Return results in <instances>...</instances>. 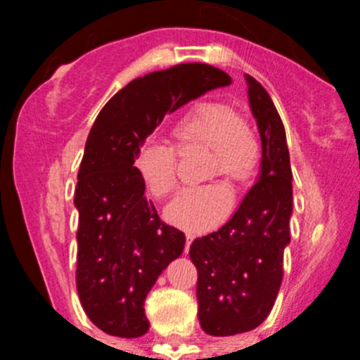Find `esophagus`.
<instances>
[{"mask_svg":"<svg viewBox=\"0 0 360 360\" xmlns=\"http://www.w3.org/2000/svg\"><path fill=\"white\" fill-rule=\"evenodd\" d=\"M193 237H195L193 233H186V245H184V252H188V250H190V245H191V242H193Z\"/></svg>","mask_w":360,"mask_h":360,"instance_id":"1","label":"esophagus"}]
</instances>
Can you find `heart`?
Returning a JSON list of instances; mask_svg holds the SVG:
<instances>
[{"label":"heart","mask_w":360,"mask_h":360,"mask_svg":"<svg viewBox=\"0 0 360 360\" xmlns=\"http://www.w3.org/2000/svg\"><path fill=\"white\" fill-rule=\"evenodd\" d=\"M174 150L203 146L210 153L207 177L216 174L230 183H244L259 162V144L238 112L219 101H203L190 108L172 127ZM160 143H146L136 151L134 170L153 198L170 197L177 188L176 153ZM231 191L223 183L183 191L165 210L167 219L183 230H210L231 207Z\"/></svg>","instance_id":"1"}]
</instances>
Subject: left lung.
Here are the masks:
<instances>
[{
	"mask_svg": "<svg viewBox=\"0 0 360 360\" xmlns=\"http://www.w3.org/2000/svg\"><path fill=\"white\" fill-rule=\"evenodd\" d=\"M245 82L263 150L259 177L230 221L190 248L198 271V321L210 336L252 331L268 317L291 242L292 172L284 123L263 85L249 75Z\"/></svg>",
	"mask_w": 360,
	"mask_h": 360,
	"instance_id": "8db88e82",
	"label": "left lung"
}]
</instances>
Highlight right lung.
Returning a JSON list of instances; mask_svg holds the SVG:
<instances>
[{
    "label": "right lung",
    "mask_w": 360,
    "mask_h": 360,
    "mask_svg": "<svg viewBox=\"0 0 360 360\" xmlns=\"http://www.w3.org/2000/svg\"><path fill=\"white\" fill-rule=\"evenodd\" d=\"M230 83L226 72L209 64H179L132 79L94 122L75 191L76 288L83 310L101 331L146 335L144 300L186 242L144 197L134 170L136 151L167 112Z\"/></svg>",
    "instance_id": "right-lung-1"
}]
</instances>
